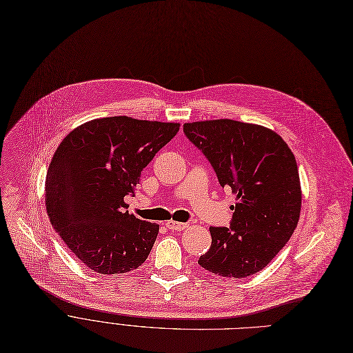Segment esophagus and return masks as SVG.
Listing matches in <instances>:
<instances>
[{
  "mask_svg": "<svg viewBox=\"0 0 353 353\" xmlns=\"http://www.w3.org/2000/svg\"><path fill=\"white\" fill-rule=\"evenodd\" d=\"M165 226H167V229H170V230H184V229H188V223H181V221H176V220H169L165 223Z\"/></svg>",
  "mask_w": 353,
  "mask_h": 353,
  "instance_id": "obj_1",
  "label": "esophagus"
}]
</instances>
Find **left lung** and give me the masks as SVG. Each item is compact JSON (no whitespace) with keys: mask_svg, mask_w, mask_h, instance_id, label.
I'll return each mask as SVG.
<instances>
[{"mask_svg":"<svg viewBox=\"0 0 353 353\" xmlns=\"http://www.w3.org/2000/svg\"><path fill=\"white\" fill-rule=\"evenodd\" d=\"M186 137L213 165L236 205L229 228H210L206 270L242 279L266 268L298 226L302 190L286 141L263 125L229 119L183 124Z\"/></svg>","mask_w":353,"mask_h":353,"instance_id":"left-lung-1","label":"left lung"}]
</instances>
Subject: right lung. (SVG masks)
<instances>
[{"instance_id": "obj_1", "label": "right lung", "mask_w": 353, "mask_h": 353, "mask_svg": "<svg viewBox=\"0 0 353 353\" xmlns=\"http://www.w3.org/2000/svg\"><path fill=\"white\" fill-rule=\"evenodd\" d=\"M179 123L125 116L87 121L65 136L48 165L46 208L51 225L88 269L127 273L144 263L159 225L130 214L124 197Z\"/></svg>"}]
</instances>
